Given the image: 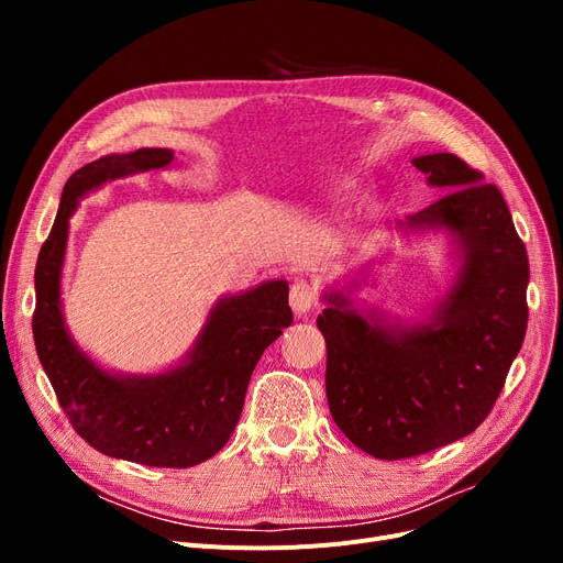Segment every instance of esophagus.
I'll return each instance as SVG.
<instances>
[{"label":"esophagus","instance_id":"1","mask_svg":"<svg viewBox=\"0 0 563 563\" xmlns=\"http://www.w3.org/2000/svg\"><path fill=\"white\" fill-rule=\"evenodd\" d=\"M319 303L317 287L303 278H297L289 287V306L299 317H306Z\"/></svg>","mask_w":563,"mask_h":563}]
</instances>
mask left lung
Masks as SVG:
<instances>
[{
  "label": "left lung",
  "instance_id": "left-lung-1",
  "mask_svg": "<svg viewBox=\"0 0 563 563\" xmlns=\"http://www.w3.org/2000/svg\"><path fill=\"white\" fill-rule=\"evenodd\" d=\"M445 194L408 225L448 228L463 244L450 299L427 327H372L331 294L317 327L327 340V397L342 433L374 459L445 448L493 410L527 331V249L484 173L452 153L412 159Z\"/></svg>",
  "mask_w": 563,
  "mask_h": 563
}]
</instances>
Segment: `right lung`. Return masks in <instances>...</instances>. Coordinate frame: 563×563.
<instances>
[{"instance_id": "obj_1", "label": "right lung", "mask_w": 563, "mask_h": 563, "mask_svg": "<svg viewBox=\"0 0 563 563\" xmlns=\"http://www.w3.org/2000/svg\"><path fill=\"white\" fill-rule=\"evenodd\" d=\"M170 151L141 147L75 170L36 262L32 319L38 361L58 406L93 450L151 467H191L212 459L240 422L251 374L283 329L294 321L285 280L264 283L221 301L187 365L155 378H115L98 369L68 338L58 287L77 200L107 180L164 168Z\"/></svg>"}]
</instances>
